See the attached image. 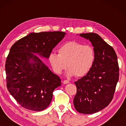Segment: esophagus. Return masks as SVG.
<instances>
[{"label": "esophagus", "mask_w": 126, "mask_h": 126, "mask_svg": "<svg viewBox=\"0 0 126 126\" xmlns=\"http://www.w3.org/2000/svg\"><path fill=\"white\" fill-rule=\"evenodd\" d=\"M63 83H64V84H68V83H70V82H69V80H63Z\"/></svg>", "instance_id": "1"}]
</instances>
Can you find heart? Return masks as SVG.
Masks as SVG:
<instances>
[{
	"label": "heart",
	"mask_w": 126,
	"mask_h": 126,
	"mask_svg": "<svg viewBox=\"0 0 126 126\" xmlns=\"http://www.w3.org/2000/svg\"><path fill=\"white\" fill-rule=\"evenodd\" d=\"M59 54L51 53L48 61L56 74H62L67 67L66 75L82 77L90 71L95 61L94 49L89 45L76 41H69L59 47Z\"/></svg>",
	"instance_id": "1"
}]
</instances>
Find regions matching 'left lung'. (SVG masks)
<instances>
[{"label":"left lung","mask_w":126,"mask_h":126,"mask_svg":"<svg viewBox=\"0 0 126 126\" xmlns=\"http://www.w3.org/2000/svg\"><path fill=\"white\" fill-rule=\"evenodd\" d=\"M79 35L91 42L95 58L90 71L75 82L77 92L73 104L80 113L94 114L107 107L113 98L119 78L117 57L113 48L98 34Z\"/></svg>","instance_id":"8db88e82"}]
</instances>
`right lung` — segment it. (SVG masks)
Segmentation results:
<instances>
[{"instance_id":"add662e5","label":"right lung","mask_w":126,"mask_h":126,"mask_svg":"<svg viewBox=\"0 0 126 126\" xmlns=\"http://www.w3.org/2000/svg\"><path fill=\"white\" fill-rule=\"evenodd\" d=\"M66 34L62 31L31 32L10 49L5 64L6 86L22 107L40 111L50 105L53 91L61 85V79L40 57L48 59Z\"/></svg>"}]
</instances>
